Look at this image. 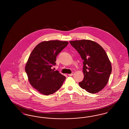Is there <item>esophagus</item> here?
<instances>
[{"instance_id":"34e87169","label":"esophagus","mask_w":129,"mask_h":129,"mask_svg":"<svg viewBox=\"0 0 129 129\" xmlns=\"http://www.w3.org/2000/svg\"><path fill=\"white\" fill-rule=\"evenodd\" d=\"M74 74V73H72L71 74H68V75H69V76H72V75H73Z\"/></svg>"}]
</instances>
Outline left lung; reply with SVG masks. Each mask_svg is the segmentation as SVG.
<instances>
[{"mask_svg": "<svg viewBox=\"0 0 129 129\" xmlns=\"http://www.w3.org/2000/svg\"><path fill=\"white\" fill-rule=\"evenodd\" d=\"M83 60L84 79L80 87L90 93H96L107 85L112 72L106 53L98 43L88 40L70 41Z\"/></svg>", "mask_w": 129, "mask_h": 129, "instance_id": "left-lung-1", "label": "left lung"}]
</instances>
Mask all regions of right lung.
I'll list each match as a JSON object with an SVG mask.
<instances>
[{"label": "right lung", "mask_w": 129, "mask_h": 129, "mask_svg": "<svg viewBox=\"0 0 129 129\" xmlns=\"http://www.w3.org/2000/svg\"><path fill=\"white\" fill-rule=\"evenodd\" d=\"M67 41H43L33 50L25 67L31 85L45 95L57 91L66 77L51 67L56 64L57 55L68 44Z\"/></svg>", "instance_id": "add662e5"}]
</instances>
